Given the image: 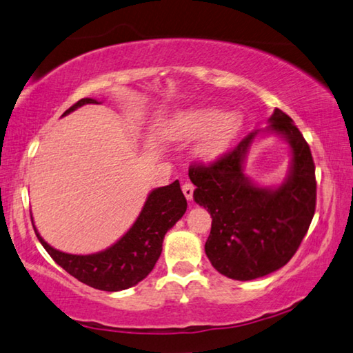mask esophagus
Returning <instances> with one entry per match:
<instances>
[{"label": "esophagus", "mask_w": 353, "mask_h": 353, "mask_svg": "<svg viewBox=\"0 0 353 353\" xmlns=\"http://www.w3.org/2000/svg\"><path fill=\"white\" fill-rule=\"evenodd\" d=\"M182 192H183V194H185V198L188 199V201H192L193 199V192H194V185L193 183H190V182H185L182 185Z\"/></svg>", "instance_id": "34e87169"}]
</instances>
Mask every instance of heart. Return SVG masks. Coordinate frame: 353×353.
Masks as SVG:
<instances>
[{
  "mask_svg": "<svg viewBox=\"0 0 353 353\" xmlns=\"http://www.w3.org/2000/svg\"><path fill=\"white\" fill-rule=\"evenodd\" d=\"M242 114L221 113L215 106H194L177 111L166 122L165 135L172 141H192L201 137L194 152L204 161L216 160L229 149L242 130Z\"/></svg>",
  "mask_w": 353,
  "mask_h": 353,
  "instance_id": "obj_1",
  "label": "heart"
}]
</instances>
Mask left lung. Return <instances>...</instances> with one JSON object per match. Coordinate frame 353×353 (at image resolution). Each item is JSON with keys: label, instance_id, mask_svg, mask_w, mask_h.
Listing matches in <instances>:
<instances>
[{"label": "left lung", "instance_id": "left-lung-1", "mask_svg": "<svg viewBox=\"0 0 353 353\" xmlns=\"http://www.w3.org/2000/svg\"><path fill=\"white\" fill-rule=\"evenodd\" d=\"M264 130L245 137L209 166L192 165L193 198L212 216L205 254L218 272L250 281L286 265L306 236L316 210V166L294 121L275 108ZM259 132H275L293 150L290 174L276 189L259 188L244 176V159Z\"/></svg>", "mask_w": 353, "mask_h": 353}]
</instances>
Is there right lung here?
Returning a JSON list of instances; mask_svg holds the SVG:
<instances>
[{"instance_id":"add662e5","label":"right lung","mask_w":353,"mask_h":353,"mask_svg":"<svg viewBox=\"0 0 353 353\" xmlns=\"http://www.w3.org/2000/svg\"><path fill=\"white\" fill-rule=\"evenodd\" d=\"M86 103H99L94 99H81L65 114L72 113ZM187 210V199L183 196L181 183L174 181L170 185L155 188L149 193L141 214L133 226L110 248L94 254H69L56 250L41 237L32 221V228L56 264L78 281L94 289L117 292L143 281L159 261L165 234L181 220Z\"/></svg>"}]
</instances>
